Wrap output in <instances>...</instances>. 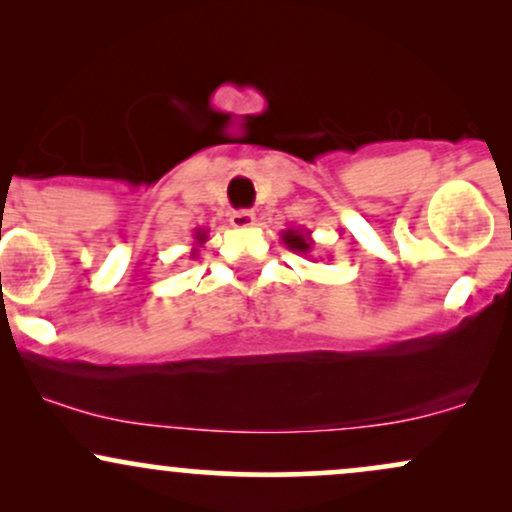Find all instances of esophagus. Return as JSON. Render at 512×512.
Here are the masks:
<instances>
[{"instance_id":"esophagus-1","label":"esophagus","mask_w":512,"mask_h":512,"mask_svg":"<svg viewBox=\"0 0 512 512\" xmlns=\"http://www.w3.org/2000/svg\"><path fill=\"white\" fill-rule=\"evenodd\" d=\"M231 223L236 228H248V226H252V223H255V211H250V209H238V211H233L231 214Z\"/></svg>"}]
</instances>
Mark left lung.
Listing matches in <instances>:
<instances>
[{
	"instance_id": "left-lung-1",
	"label": "left lung",
	"mask_w": 512,
	"mask_h": 512,
	"mask_svg": "<svg viewBox=\"0 0 512 512\" xmlns=\"http://www.w3.org/2000/svg\"><path fill=\"white\" fill-rule=\"evenodd\" d=\"M281 240L286 243V248L298 252V255H310V250H313L315 240L310 238V231H293V228H289V231L281 233Z\"/></svg>"
}]
</instances>
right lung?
Segmentation results:
<instances>
[{
  "mask_svg": "<svg viewBox=\"0 0 512 512\" xmlns=\"http://www.w3.org/2000/svg\"><path fill=\"white\" fill-rule=\"evenodd\" d=\"M204 243H207V228H197V231H195V248H192V257L197 255V248H202Z\"/></svg>",
  "mask_w": 512,
  "mask_h": 512,
  "instance_id": "add662e5",
  "label": "right lung"
}]
</instances>
